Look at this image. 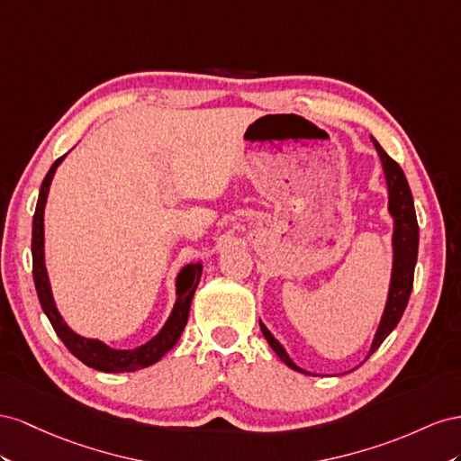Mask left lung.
Segmentation results:
<instances>
[{
    "mask_svg": "<svg viewBox=\"0 0 461 461\" xmlns=\"http://www.w3.org/2000/svg\"><path fill=\"white\" fill-rule=\"evenodd\" d=\"M373 142H375L376 152L380 154V160H383L384 176H386V183H388V194H390L388 210L393 218V238H392L393 270H392V282H390L386 309L383 314V321H380L378 330L375 334L369 355L380 348V344H383V341L388 338V334L393 330V328L398 326V322L402 319V314L407 307V301H410L411 289H413V272H415L417 249H419V226H417V216H415V206H413L410 183H407L400 164L393 162L375 139H373ZM260 330H262V334H265L270 348L278 353V357L287 366H292V369L297 373L311 375L289 359V355L280 346V341L268 332V328L262 322H260ZM369 355H366V357H369Z\"/></svg>",
    "mask_w": 461,
    "mask_h": 461,
    "instance_id": "obj_1",
    "label": "left lung"
}]
</instances>
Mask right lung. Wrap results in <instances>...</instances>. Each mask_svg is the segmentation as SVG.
<instances>
[{"instance_id":"add662e5","label":"right lung","mask_w":461,"mask_h":461,"mask_svg":"<svg viewBox=\"0 0 461 461\" xmlns=\"http://www.w3.org/2000/svg\"><path fill=\"white\" fill-rule=\"evenodd\" d=\"M65 156L58 158V160L51 164L50 172L46 174L41 194H38V203L32 218V276H34V285L38 299H41V305L50 319L51 326H54L56 334L65 344L78 361L92 366V369H98L104 373H127V371H137L144 369V366L154 365L158 359H162L164 355L172 349L183 332V328L187 324L189 319V309L191 301L194 295V289L199 285L203 265L196 262V265H187L177 276V301L174 305L172 314H169L167 322L164 328L158 332L147 344L135 348V349H112L106 344H102L98 339H88L75 334L71 328L63 322L59 312L56 309L54 297H51L48 272L44 265V206L48 199L50 183L54 177L58 166L61 164Z\"/></svg>"}]
</instances>
